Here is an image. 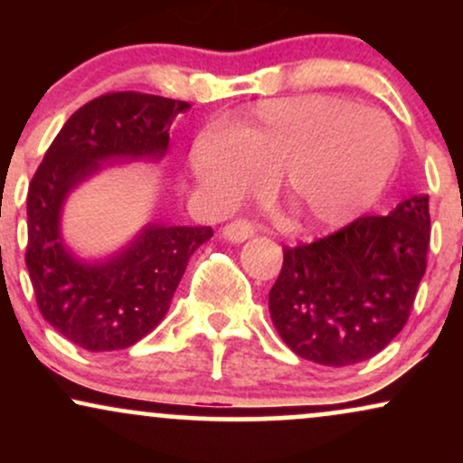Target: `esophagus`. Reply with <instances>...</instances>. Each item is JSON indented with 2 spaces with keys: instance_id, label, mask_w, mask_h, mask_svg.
<instances>
[{
  "instance_id": "1",
  "label": "esophagus",
  "mask_w": 463,
  "mask_h": 463,
  "mask_svg": "<svg viewBox=\"0 0 463 463\" xmlns=\"http://www.w3.org/2000/svg\"><path fill=\"white\" fill-rule=\"evenodd\" d=\"M254 232H257V228H254L252 222H250V220H241V217H239V220L231 222V224L224 226V231H222V235H224V237L228 239V241L241 243V241H246L248 237H252Z\"/></svg>"
}]
</instances>
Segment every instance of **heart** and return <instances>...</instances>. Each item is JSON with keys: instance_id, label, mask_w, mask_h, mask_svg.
I'll use <instances>...</instances> for the list:
<instances>
[{"instance_id": "heart-1", "label": "heart", "mask_w": 463, "mask_h": 463, "mask_svg": "<svg viewBox=\"0 0 463 463\" xmlns=\"http://www.w3.org/2000/svg\"><path fill=\"white\" fill-rule=\"evenodd\" d=\"M398 163L390 117L342 98L268 99L202 132L191 152L195 178L217 200L235 202L274 176L305 226L337 228L368 211Z\"/></svg>"}]
</instances>
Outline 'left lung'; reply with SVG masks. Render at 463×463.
<instances>
[{"label": "left lung", "mask_w": 463, "mask_h": 463, "mask_svg": "<svg viewBox=\"0 0 463 463\" xmlns=\"http://www.w3.org/2000/svg\"><path fill=\"white\" fill-rule=\"evenodd\" d=\"M429 195L365 215L311 243L283 248L269 316L283 342L313 364H359L402 331L427 269Z\"/></svg>", "instance_id": "8db88e82"}]
</instances>
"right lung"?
I'll list each match as a JSON object with an SVG mask.
<instances>
[{"label":"right lung","mask_w":463,"mask_h":463,"mask_svg":"<svg viewBox=\"0 0 463 463\" xmlns=\"http://www.w3.org/2000/svg\"><path fill=\"white\" fill-rule=\"evenodd\" d=\"M189 102L139 91L99 95L67 119L28 189V265L36 305L76 346L104 353L158 326L187 261L213 237L211 226H147L109 261L87 265L61 241V206L80 180L115 158H161L174 117Z\"/></svg>","instance_id":"right-lung-1"}]
</instances>
